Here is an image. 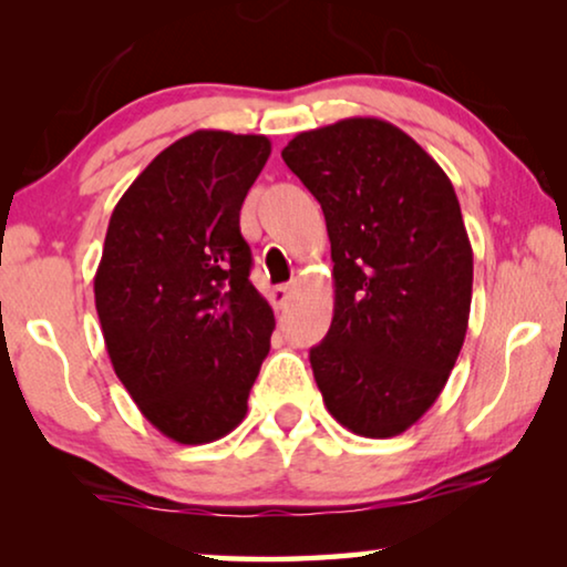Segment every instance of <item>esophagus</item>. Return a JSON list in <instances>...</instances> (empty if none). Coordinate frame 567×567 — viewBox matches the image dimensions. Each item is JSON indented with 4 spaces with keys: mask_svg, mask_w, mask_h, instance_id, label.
I'll use <instances>...</instances> for the list:
<instances>
[{
    "mask_svg": "<svg viewBox=\"0 0 567 567\" xmlns=\"http://www.w3.org/2000/svg\"><path fill=\"white\" fill-rule=\"evenodd\" d=\"M291 293H293V286L291 284H281V286H274L270 297H274V305L276 307H284L286 301L291 299Z\"/></svg>",
    "mask_w": 567,
    "mask_h": 567,
    "instance_id": "34e87169",
    "label": "esophagus"
}]
</instances>
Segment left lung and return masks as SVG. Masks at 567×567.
I'll return each mask as SVG.
<instances>
[{
    "label": "left lung",
    "mask_w": 567,
    "mask_h": 567,
    "mask_svg": "<svg viewBox=\"0 0 567 567\" xmlns=\"http://www.w3.org/2000/svg\"><path fill=\"white\" fill-rule=\"evenodd\" d=\"M281 157L320 200L336 262L315 382L348 431L398 436L436 402L467 336L472 247L454 185L379 118L305 131Z\"/></svg>",
    "instance_id": "1"
}]
</instances>
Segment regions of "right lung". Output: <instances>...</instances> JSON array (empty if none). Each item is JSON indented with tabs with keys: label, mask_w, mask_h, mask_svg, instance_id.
<instances>
[{
	"label": "right lung",
	"mask_w": 567,
	"mask_h": 567,
	"mask_svg": "<svg viewBox=\"0 0 567 567\" xmlns=\"http://www.w3.org/2000/svg\"><path fill=\"white\" fill-rule=\"evenodd\" d=\"M270 157L255 134L193 131L123 193L95 274L115 374L177 444L235 431L270 351L274 309L250 281L239 208Z\"/></svg>",
	"instance_id": "1"
}]
</instances>
